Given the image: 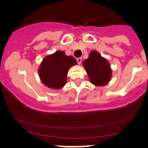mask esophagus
<instances>
[{"instance_id":"1","label":"esophagus","mask_w":148,"mask_h":148,"mask_svg":"<svg viewBox=\"0 0 148 148\" xmlns=\"http://www.w3.org/2000/svg\"><path fill=\"white\" fill-rule=\"evenodd\" d=\"M77 63L79 64H81V62H82V58H81V57H79V58H77Z\"/></svg>"}]
</instances>
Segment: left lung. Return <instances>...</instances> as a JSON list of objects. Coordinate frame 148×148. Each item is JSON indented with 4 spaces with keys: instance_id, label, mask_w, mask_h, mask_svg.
<instances>
[{
    "instance_id": "8db88e82",
    "label": "left lung",
    "mask_w": 148,
    "mask_h": 148,
    "mask_svg": "<svg viewBox=\"0 0 148 148\" xmlns=\"http://www.w3.org/2000/svg\"><path fill=\"white\" fill-rule=\"evenodd\" d=\"M90 82L96 86L108 84L112 77V69L106 58L96 50H92L89 57L83 62Z\"/></svg>"
}]
</instances>
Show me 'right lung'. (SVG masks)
Segmentation results:
<instances>
[{"mask_svg":"<svg viewBox=\"0 0 148 148\" xmlns=\"http://www.w3.org/2000/svg\"><path fill=\"white\" fill-rule=\"evenodd\" d=\"M77 64L74 57L58 50L42 60L38 68L40 80L48 88L59 90L65 86L69 69Z\"/></svg>","mask_w":148,"mask_h":148,"instance_id":"add662e5","label":"right lung"}]
</instances>
